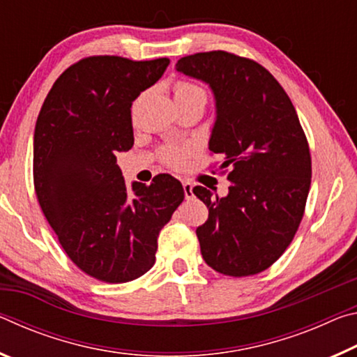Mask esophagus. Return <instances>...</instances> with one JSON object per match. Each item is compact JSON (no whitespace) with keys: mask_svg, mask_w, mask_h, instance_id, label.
Listing matches in <instances>:
<instances>
[{"mask_svg":"<svg viewBox=\"0 0 357 357\" xmlns=\"http://www.w3.org/2000/svg\"><path fill=\"white\" fill-rule=\"evenodd\" d=\"M183 187H184V197L187 198V200H190V198H193V185L192 183H189V181H184L183 183Z\"/></svg>","mask_w":357,"mask_h":357,"instance_id":"esophagus-1","label":"esophagus"}]
</instances>
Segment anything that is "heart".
I'll return each instance as SVG.
<instances>
[{"mask_svg": "<svg viewBox=\"0 0 357 357\" xmlns=\"http://www.w3.org/2000/svg\"><path fill=\"white\" fill-rule=\"evenodd\" d=\"M174 99L176 100H187V99H200L206 102V93L195 83L190 82H178L174 84ZM190 154V149L185 146H167L162 149L160 157L167 165L179 168L184 167L187 157Z\"/></svg>", "mask_w": 357, "mask_h": 357, "instance_id": "heart-1", "label": "heart"}]
</instances>
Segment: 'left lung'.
Segmentation results:
<instances>
[{
    "label": "left lung",
    "instance_id": "obj_1",
    "mask_svg": "<svg viewBox=\"0 0 357 357\" xmlns=\"http://www.w3.org/2000/svg\"><path fill=\"white\" fill-rule=\"evenodd\" d=\"M176 70L209 84L215 123L209 149L229 168L228 195L193 193L209 209L197 228L203 259L217 273L245 277L280 258L304 215L312 159L298 113L269 70L228 52L181 58Z\"/></svg>",
    "mask_w": 357,
    "mask_h": 357
}]
</instances>
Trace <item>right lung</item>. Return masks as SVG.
Masks as SVG:
<instances>
[{
	"mask_svg": "<svg viewBox=\"0 0 357 357\" xmlns=\"http://www.w3.org/2000/svg\"><path fill=\"white\" fill-rule=\"evenodd\" d=\"M168 58L89 56L72 64L47 94L36 121L34 189L68 257L107 283L153 268L157 236L184 200L170 174L149 185L124 183L116 153L134 146L130 107L164 75Z\"/></svg>",
	"mask_w": 357,
	"mask_h": 357,
	"instance_id": "add662e5",
	"label": "right lung"
}]
</instances>
